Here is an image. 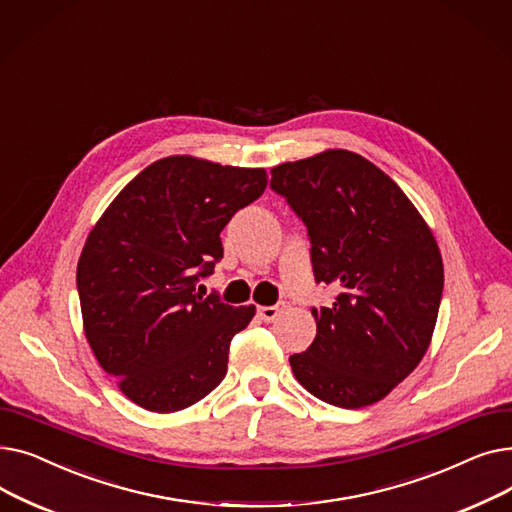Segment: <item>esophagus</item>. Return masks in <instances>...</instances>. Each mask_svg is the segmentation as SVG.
Segmentation results:
<instances>
[{
  "label": "esophagus",
  "mask_w": 512,
  "mask_h": 512,
  "mask_svg": "<svg viewBox=\"0 0 512 512\" xmlns=\"http://www.w3.org/2000/svg\"><path fill=\"white\" fill-rule=\"evenodd\" d=\"M284 309H286L284 303H278L274 307H259V317L270 324V321H276L284 313Z\"/></svg>",
  "instance_id": "34e87169"
}]
</instances>
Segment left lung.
Returning a JSON list of instances; mask_svg holds the SVG:
<instances>
[{"label":"left lung","mask_w":512,"mask_h":512,"mask_svg":"<svg viewBox=\"0 0 512 512\" xmlns=\"http://www.w3.org/2000/svg\"><path fill=\"white\" fill-rule=\"evenodd\" d=\"M272 188L305 222L315 282L338 290L311 309L317 334L292 355L319 400L361 409L423 359L444 288L438 242L400 186L359 153L328 149L272 170Z\"/></svg>","instance_id":"8db88e82"}]
</instances>
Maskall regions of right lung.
<instances>
[{"mask_svg": "<svg viewBox=\"0 0 512 512\" xmlns=\"http://www.w3.org/2000/svg\"><path fill=\"white\" fill-rule=\"evenodd\" d=\"M263 168L172 155L132 178L87 236L76 267L85 336L134 405L174 413L228 371L230 340L255 305L197 292L224 255L220 232L259 199Z\"/></svg>", "mask_w": 512, "mask_h": 512, "instance_id": "obj_1", "label": "right lung"}]
</instances>
